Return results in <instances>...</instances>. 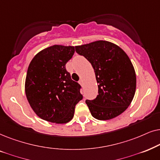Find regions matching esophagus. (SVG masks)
Returning a JSON list of instances; mask_svg holds the SVG:
<instances>
[{
  "label": "esophagus",
  "mask_w": 160,
  "mask_h": 160,
  "mask_svg": "<svg viewBox=\"0 0 160 160\" xmlns=\"http://www.w3.org/2000/svg\"><path fill=\"white\" fill-rule=\"evenodd\" d=\"M79 83H80V85H81L82 86H83V81H82V79H80V80H79Z\"/></svg>",
  "instance_id": "esophagus-1"
}]
</instances>
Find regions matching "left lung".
Wrapping results in <instances>:
<instances>
[{"label": "left lung", "instance_id": "obj_1", "mask_svg": "<svg viewBox=\"0 0 160 160\" xmlns=\"http://www.w3.org/2000/svg\"><path fill=\"white\" fill-rule=\"evenodd\" d=\"M76 52L91 63L98 83V95L86 99L91 115L109 120L127 110L136 88V75L128 55L118 46L106 41L75 47Z\"/></svg>", "mask_w": 160, "mask_h": 160}]
</instances>
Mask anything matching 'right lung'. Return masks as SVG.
Returning a JSON list of instances; mask_svg holds the SVG:
<instances>
[{
  "mask_svg": "<svg viewBox=\"0 0 160 160\" xmlns=\"http://www.w3.org/2000/svg\"><path fill=\"white\" fill-rule=\"evenodd\" d=\"M74 53V47L53 45L39 52L30 63L25 94L33 111L44 120L69 122L75 105L82 99L81 86L66 69Z\"/></svg>",
  "mask_w": 160,
  "mask_h": 160,
  "instance_id": "right-lung-1",
  "label": "right lung"
}]
</instances>
